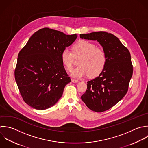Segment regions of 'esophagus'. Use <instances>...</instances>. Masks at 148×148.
I'll return each mask as SVG.
<instances>
[{"mask_svg": "<svg viewBox=\"0 0 148 148\" xmlns=\"http://www.w3.org/2000/svg\"><path fill=\"white\" fill-rule=\"evenodd\" d=\"M71 81L74 83H77L78 82V79H71Z\"/></svg>", "mask_w": 148, "mask_h": 148, "instance_id": "obj_1", "label": "esophagus"}]
</instances>
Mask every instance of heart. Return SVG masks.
<instances>
[{
    "instance_id": "obj_1",
    "label": "heart",
    "mask_w": 148,
    "mask_h": 148,
    "mask_svg": "<svg viewBox=\"0 0 148 148\" xmlns=\"http://www.w3.org/2000/svg\"><path fill=\"white\" fill-rule=\"evenodd\" d=\"M75 58H79L78 66L71 73L73 77L80 78L88 75L94 78L104 70L107 62L105 51L96 45L87 40H81L73 46V52L68 49L63 50L61 53L62 63L67 70L71 71Z\"/></svg>"
}]
</instances>
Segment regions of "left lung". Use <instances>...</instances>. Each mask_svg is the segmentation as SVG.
<instances>
[{
  "label": "left lung",
  "mask_w": 148,
  "mask_h": 148,
  "mask_svg": "<svg viewBox=\"0 0 148 148\" xmlns=\"http://www.w3.org/2000/svg\"><path fill=\"white\" fill-rule=\"evenodd\" d=\"M80 37L97 40L107 55L104 70L87 82V89L81 96L89 109L104 112L116 104L128 91L133 72L130 53L117 37L106 32L81 34Z\"/></svg>",
  "instance_id": "8db88e82"
}]
</instances>
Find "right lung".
<instances>
[{
	"mask_svg": "<svg viewBox=\"0 0 148 148\" xmlns=\"http://www.w3.org/2000/svg\"><path fill=\"white\" fill-rule=\"evenodd\" d=\"M77 34L44 27L36 32L19 51L14 71L15 81L24 101L43 110L52 107L71 82L61 60L63 49Z\"/></svg>",
	"mask_w": 148,
	"mask_h": 148,
	"instance_id": "1",
	"label": "right lung"
}]
</instances>
